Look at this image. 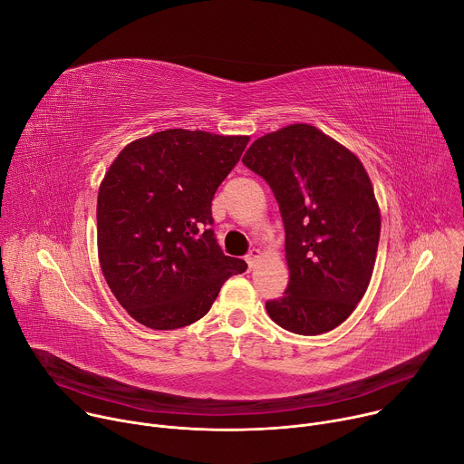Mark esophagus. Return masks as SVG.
I'll list each match as a JSON object with an SVG mask.
<instances>
[{
	"mask_svg": "<svg viewBox=\"0 0 464 464\" xmlns=\"http://www.w3.org/2000/svg\"><path fill=\"white\" fill-rule=\"evenodd\" d=\"M258 256H260V251H258V249H251V251L246 255V262H247L249 268L255 266V262L258 260Z\"/></svg>",
	"mask_w": 464,
	"mask_h": 464,
	"instance_id": "obj_1",
	"label": "esophagus"
}]
</instances>
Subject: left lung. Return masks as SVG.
<instances>
[{
  "mask_svg": "<svg viewBox=\"0 0 464 464\" xmlns=\"http://www.w3.org/2000/svg\"><path fill=\"white\" fill-rule=\"evenodd\" d=\"M242 163L270 185L285 224L290 281L266 301L270 317L295 334L328 333L353 314L374 268L380 209L363 165L310 124L258 138Z\"/></svg>",
  "mask_w": 464,
  "mask_h": 464,
  "instance_id": "8db88e82",
  "label": "left lung"
}]
</instances>
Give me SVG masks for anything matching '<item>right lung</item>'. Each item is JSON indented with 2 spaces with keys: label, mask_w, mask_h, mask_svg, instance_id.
I'll return each instance as SVG.
<instances>
[{
  "label": "right lung",
  "mask_w": 464,
  "mask_h": 464,
  "mask_svg": "<svg viewBox=\"0 0 464 464\" xmlns=\"http://www.w3.org/2000/svg\"><path fill=\"white\" fill-rule=\"evenodd\" d=\"M249 138L172 128L130 143L97 200L104 279L141 324L174 330L204 317L242 258L224 255L211 202Z\"/></svg>",
  "instance_id": "right-lung-1"
}]
</instances>
